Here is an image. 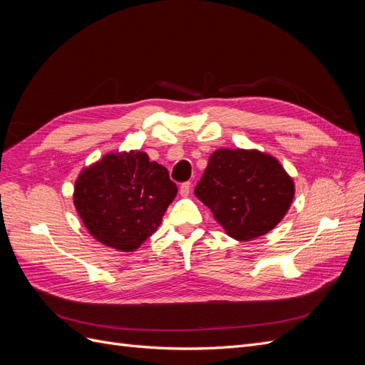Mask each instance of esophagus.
<instances>
[{
    "instance_id": "1",
    "label": "esophagus",
    "mask_w": 365,
    "mask_h": 365,
    "mask_svg": "<svg viewBox=\"0 0 365 365\" xmlns=\"http://www.w3.org/2000/svg\"><path fill=\"white\" fill-rule=\"evenodd\" d=\"M192 190V182H182L181 187H180V195L181 196H189Z\"/></svg>"
}]
</instances>
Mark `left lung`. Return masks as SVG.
Instances as JSON below:
<instances>
[{
    "label": "left lung",
    "mask_w": 365,
    "mask_h": 365,
    "mask_svg": "<svg viewBox=\"0 0 365 365\" xmlns=\"http://www.w3.org/2000/svg\"><path fill=\"white\" fill-rule=\"evenodd\" d=\"M195 195L225 233L240 242L269 233L295 195L280 161L257 149H217L208 158Z\"/></svg>",
    "instance_id": "left-lung-1"
}]
</instances>
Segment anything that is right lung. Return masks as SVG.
<instances>
[{
  "label": "right lung",
  "mask_w": 365,
  "mask_h": 365,
  "mask_svg": "<svg viewBox=\"0 0 365 365\" xmlns=\"http://www.w3.org/2000/svg\"><path fill=\"white\" fill-rule=\"evenodd\" d=\"M178 189L146 152H109L83 168L73 201L85 228L102 245L135 251L160 227Z\"/></svg>",
  "instance_id": "1"
}]
</instances>
